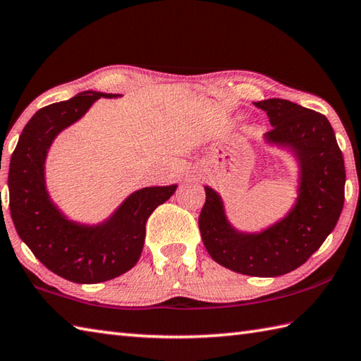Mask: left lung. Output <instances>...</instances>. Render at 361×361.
<instances>
[{
  "mask_svg": "<svg viewBox=\"0 0 361 361\" xmlns=\"http://www.w3.org/2000/svg\"><path fill=\"white\" fill-rule=\"evenodd\" d=\"M255 105L267 111L273 127L264 135L265 142L287 149L298 161L296 202L276 224L259 233H243L229 224L221 197L204 186L198 226L217 264L240 274L274 278L301 267L334 231L344 204L346 171L324 114L286 99Z\"/></svg>",
  "mask_w": 361,
  "mask_h": 361,
  "instance_id": "8db88e82",
  "label": "left lung"
}]
</instances>
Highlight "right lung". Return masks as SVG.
<instances>
[{
    "mask_svg": "<svg viewBox=\"0 0 361 361\" xmlns=\"http://www.w3.org/2000/svg\"><path fill=\"white\" fill-rule=\"evenodd\" d=\"M101 97L121 94L83 91L38 110L23 128L9 169L11 216L20 239L48 270L78 283L110 281L133 268L142 252L145 221L176 190V185L135 190L97 225L70 220L51 200L44 178L48 150Z\"/></svg>",
    "mask_w": 361,
    "mask_h": 361,
    "instance_id": "1",
    "label": "right lung"
}]
</instances>
